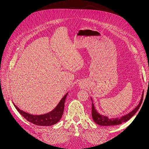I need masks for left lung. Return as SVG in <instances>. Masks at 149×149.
I'll list each match as a JSON object with an SVG mask.
<instances>
[{
  "label": "left lung",
  "instance_id": "left-lung-1",
  "mask_svg": "<svg viewBox=\"0 0 149 149\" xmlns=\"http://www.w3.org/2000/svg\"><path fill=\"white\" fill-rule=\"evenodd\" d=\"M143 92L142 93V96L141 97V101H140L139 105L135 108V109L129 113L128 114L125 115L124 116H123L120 119H108L106 116H102L100 115L99 113H97L96 110L94 108V104H92V118L96 124L100 125H104V126H111V125H119L120 124H123L124 123H125L126 121L129 120L136 113L137 111L139 110L140 106H141V104L143 101ZM92 100V99H91Z\"/></svg>",
  "mask_w": 149,
  "mask_h": 149
}]
</instances>
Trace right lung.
I'll return each instance as SVG.
<instances>
[{
    "label": "right lung",
    "instance_id": "obj_1",
    "mask_svg": "<svg viewBox=\"0 0 149 149\" xmlns=\"http://www.w3.org/2000/svg\"><path fill=\"white\" fill-rule=\"evenodd\" d=\"M68 93L64 96L60 101L57 106L52 111L48 112L47 114L43 115H32L26 113V112L20 110L14 104L13 105L15 107L16 109L19 111V113L30 123L37 125L42 126H49L56 124L61 118L63 114L65 102Z\"/></svg>",
    "mask_w": 149,
    "mask_h": 149
}]
</instances>
